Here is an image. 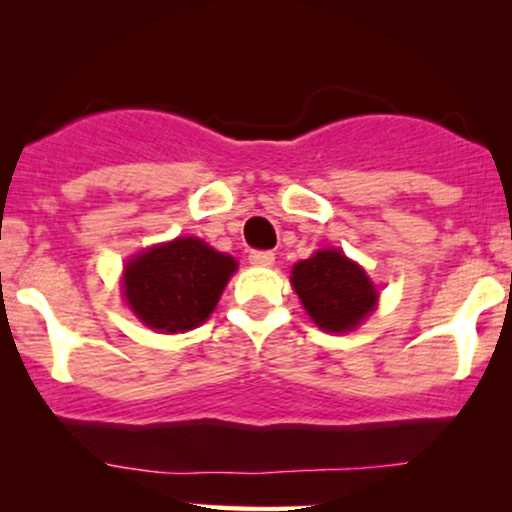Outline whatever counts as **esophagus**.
I'll return each mask as SVG.
<instances>
[{
  "label": "esophagus",
  "mask_w": 512,
  "mask_h": 512,
  "mask_svg": "<svg viewBox=\"0 0 512 512\" xmlns=\"http://www.w3.org/2000/svg\"><path fill=\"white\" fill-rule=\"evenodd\" d=\"M250 264H255V267H272V264H274V252H269V250H252L250 252Z\"/></svg>",
  "instance_id": "obj_1"
}]
</instances>
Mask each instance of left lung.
Masks as SVG:
<instances>
[{"instance_id": "obj_1", "label": "left lung", "mask_w": 512, "mask_h": 512, "mask_svg": "<svg viewBox=\"0 0 512 512\" xmlns=\"http://www.w3.org/2000/svg\"><path fill=\"white\" fill-rule=\"evenodd\" d=\"M291 286L310 320L325 332H351L378 305V289L366 269L337 248L317 250L293 264Z\"/></svg>"}]
</instances>
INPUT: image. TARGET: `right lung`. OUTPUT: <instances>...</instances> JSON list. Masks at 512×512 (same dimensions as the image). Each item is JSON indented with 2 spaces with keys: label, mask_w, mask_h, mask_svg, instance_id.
<instances>
[{
  "label": "right lung",
  "mask_w": 512,
  "mask_h": 512,
  "mask_svg": "<svg viewBox=\"0 0 512 512\" xmlns=\"http://www.w3.org/2000/svg\"><path fill=\"white\" fill-rule=\"evenodd\" d=\"M238 269L231 255L185 236L139 252L125 264L122 293L132 313L156 332H187L214 313Z\"/></svg>",
  "instance_id": "1"
}]
</instances>
